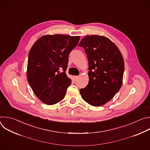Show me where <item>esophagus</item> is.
Returning a JSON list of instances; mask_svg holds the SVG:
<instances>
[{"label":"esophagus","instance_id":"1","mask_svg":"<svg viewBox=\"0 0 150 150\" xmlns=\"http://www.w3.org/2000/svg\"><path fill=\"white\" fill-rule=\"evenodd\" d=\"M78 78H79V76H74V78H75V80L77 79Z\"/></svg>","mask_w":150,"mask_h":150}]
</instances>
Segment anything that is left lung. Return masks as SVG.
I'll return each instance as SVG.
<instances>
[{"label":"left lung","instance_id":"left-lung-1","mask_svg":"<svg viewBox=\"0 0 150 150\" xmlns=\"http://www.w3.org/2000/svg\"><path fill=\"white\" fill-rule=\"evenodd\" d=\"M87 55L89 82L79 90L82 99L98 107L109 102L122 87L124 60L118 47L108 37L87 35L79 44Z\"/></svg>","mask_w":150,"mask_h":150}]
</instances>
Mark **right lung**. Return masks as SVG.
<instances>
[{"instance_id": "right-lung-1", "label": "right lung", "mask_w": 150, "mask_h": 150, "mask_svg": "<svg viewBox=\"0 0 150 150\" xmlns=\"http://www.w3.org/2000/svg\"><path fill=\"white\" fill-rule=\"evenodd\" d=\"M79 36L45 35L32 46L28 56L27 76L35 96L45 104L62 101L71 79L65 73L68 56L79 42Z\"/></svg>"}]
</instances>
